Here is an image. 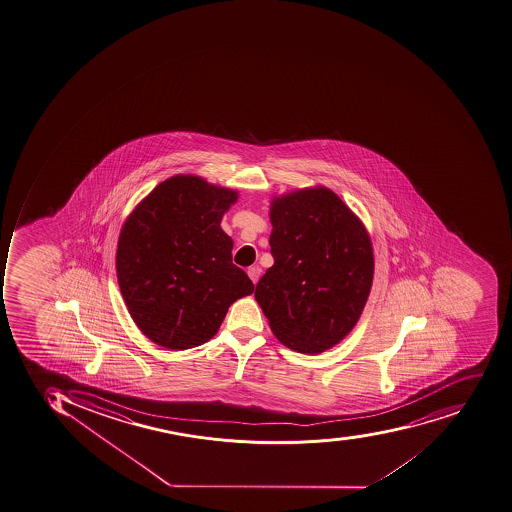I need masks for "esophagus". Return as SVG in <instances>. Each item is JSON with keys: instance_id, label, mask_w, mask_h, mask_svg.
<instances>
[{"instance_id": "34e87169", "label": "esophagus", "mask_w": 512, "mask_h": 512, "mask_svg": "<svg viewBox=\"0 0 512 512\" xmlns=\"http://www.w3.org/2000/svg\"><path fill=\"white\" fill-rule=\"evenodd\" d=\"M247 274H249V278L252 279L254 284H257L258 278H260V274H262V270H260V266H250L249 270H247Z\"/></svg>"}]
</instances>
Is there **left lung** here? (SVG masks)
Here are the masks:
<instances>
[{
  "label": "left lung",
  "mask_w": 512,
  "mask_h": 512,
  "mask_svg": "<svg viewBox=\"0 0 512 512\" xmlns=\"http://www.w3.org/2000/svg\"><path fill=\"white\" fill-rule=\"evenodd\" d=\"M274 265L255 289L282 345L324 353L354 329L373 282V247L361 218L327 187L274 196Z\"/></svg>",
  "instance_id": "8db88e82"
}]
</instances>
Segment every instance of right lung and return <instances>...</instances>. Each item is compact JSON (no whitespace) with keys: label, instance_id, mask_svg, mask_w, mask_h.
Returning a JSON list of instances; mask_svg holds the SVG:
<instances>
[{"label":"right lung","instance_id":"obj_1","mask_svg":"<svg viewBox=\"0 0 512 512\" xmlns=\"http://www.w3.org/2000/svg\"><path fill=\"white\" fill-rule=\"evenodd\" d=\"M236 201L238 191L174 175L126 218L116 250L119 289L135 325L156 345L174 351L203 345L228 308L254 292L220 226Z\"/></svg>","mask_w":512,"mask_h":512}]
</instances>
